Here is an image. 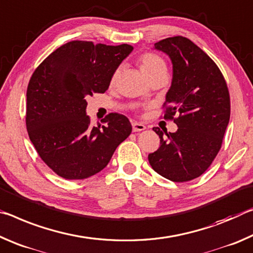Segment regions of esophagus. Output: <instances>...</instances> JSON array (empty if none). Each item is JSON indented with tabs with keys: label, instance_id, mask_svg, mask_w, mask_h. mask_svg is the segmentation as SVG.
I'll list each match as a JSON object with an SVG mask.
<instances>
[{
	"label": "esophagus",
	"instance_id": "1",
	"mask_svg": "<svg viewBox=\"0 0 253 253\" xmlns=\"http://www.w3.org/2000/svg\"><path fill=\"white\" fill-rule=\"evenodd\" d=\"M147 126H144L143 123H139V122H132V130L133 132H140L146 130Z\"/></svg>",
	"mask_w": 253,
	"mask_h": 253
}]
</instances>
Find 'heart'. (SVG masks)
<instances>
[{
	"label": "heart",
	"instance_id": "1",
	"mask_svg": "<svg viewBox=\"0 0 253 253\" xmlns=\"http://www.w3.org/2000/svg\"><path fill=\"white\" fill-rule=\"evenodd\" d=\"M139 65H140V68L142 70V73L147 77L149 75H151V74L161 72V70H167V66H166V63L164 61L163 58L155 55V53H144V55L139 59ZM118 76H119V69L115 70L113 75H112V78H111L112 84H114V83L117 82Z\"/></svg>",
	"mask_w": 253,
	"mask_h": 253
}]
</instances>
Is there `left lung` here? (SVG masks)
I'll list each match as a JSON object with an SVG mask.
<instances>
[{
  "label": "left lung",
  "instance_id": "obj_1",
  "mask_svg": "<svg viewBox=\"0 0 253 253\" xmlns=\"http://www.w3.org/2000/svg\"><path fill=\"white\" fill-rule=\"evenodd\" d=\"M172 64L165 118L173 119L176 132L154 127L160 147L148 156L152 169L169 180L183 183L200 177L216 157L230 121V94L221 70L200 47L184 37L155 43Z\"/></svg>",
  "mask_w": 253,
  "mask_h": 253
}]
</instances>
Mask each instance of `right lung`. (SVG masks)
I'll use <instances>...</instances> for the list:
<instances>
[{"label": "right lung", "mask_w": 253, "mask_h": 253, "mask_svg": "<svg viewBox=\"0 0 253 253\" xmlns=\"http://www.w3.org/2000/svg\"><path fill=\"white\" fill-rule=\"evenodd\" d=\"M133 50L130 44L70 41L35 70L27 89V130L40 158L65 179L104 169L132 131L129 119L110 113L90 126L86 97L104 93L112 75Z\"/></svg>", "instance_id": "1"}]
</instances>
